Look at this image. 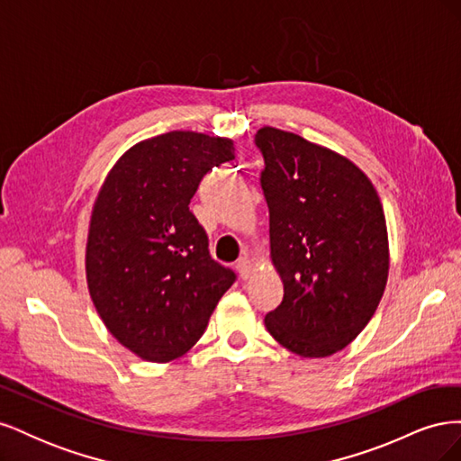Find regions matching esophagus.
Wrapping results in <instances>:
<instances>
[{
    "label": "esophagus",
    "instance_id": "obj_1",
    "mask_svg": "<svg viewBox=\"0 0 461 461\" xmlns=\"http://www.w3.org/2000/svg\"><path fill=\"white\" fill-rule=\"evenodd\" d=\"M236 269H239L242 278H248L249 275H252V261H249L248 256H244L239 259V263H236Z\"/></svg>",
    "mask_w": 461,
    "mask_h": 461
}]
</instances>
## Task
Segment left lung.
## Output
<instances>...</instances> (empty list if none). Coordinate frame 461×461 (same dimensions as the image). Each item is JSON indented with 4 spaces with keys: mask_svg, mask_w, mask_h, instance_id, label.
<instances>
[{
    "mask_svg": "<svg viewBox=\"0 0 461 461\" xmlns=\"http://www.w3.org/2000/svg\"><path fill=\"white\" fill-rule=\"evenodd\" d=\"M271 259L285 285L265 327L286 350L327 357L371 321L388 278L384 212L367 175L340 153L263 127Z\"/></svg>",
    "mask_w": 461,
    "mask_h": 461,
    "instance_id": "obj_1",
    "label": "left lung"
}]
</instances>
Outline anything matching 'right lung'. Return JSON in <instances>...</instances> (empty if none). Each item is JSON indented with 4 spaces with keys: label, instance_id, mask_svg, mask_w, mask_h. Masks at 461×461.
Returning a JSON list of instances; mask_svg holds the SVG:
<instances>
[{
    "label": "right lung",
    "instance_id": "1",
    "mask_svg": "<svg viewBox=\"0 0 461 461\" xmlns=\"http://www.w3.org/2000/svg\"><path fill=\"white\" fill-rule=\"evenodd\" d=\"M230 159L229 138L153 136L122 153L94 202L90 298L107 330L146 361L186 354L236 281L209 256L207 234L188 207L203 175Z\"/></svg>",
    "mask_w": 461,
    "mask_h": 461
}]
</instances>
